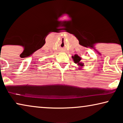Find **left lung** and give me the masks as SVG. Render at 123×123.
Here are the masks:
<instances>
[{"label":"left lung","mask_w":123,"mask_h":123,"mask_svg":"<svg viewBox=\"0 0 123 123\" xmlns=\"http://www.w3.org/2000/svg\"><path fill=\"white\" fill-rule=\"evenodd\" d=\"M72 58H73L74 63L75 64H77V65H78V66H80V67H83L84 66V63H82V62H80L82 58H80V57L78 55L75 54V55H74V56H72Z\"/></svg>","instance_id":"1"}]
</instances>
